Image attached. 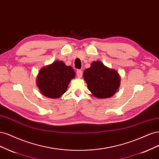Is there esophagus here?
Masks as SVG:
<instances>
[{
	"instance_id": "34e87169",
	"label": "esophagus",
	"mask_w": 159,
	"mask_h": 159,
	"mask_svg": "<svg viewBox=\"0 0 159 159\" xmlns=\"http://www.w3.org/2000/svg\"><path fill=\"white\" fill-rule=\"evenodd\" d=\"M76 75H77L79 78H81L82 75H83V71L81 70H76Z\"/></svg>"
}]
</instances>
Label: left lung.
Here are the masks:
<instances>
[{"label": "left lung", "instance_id": "left-lung-1", "mask_svg": "<svg viewBox=\"0 0 159 159\" xmlns=\"http://www.w3.org/2000/svg\"><path fill=\"white\" fill-rule=\"evenodd\" d=\"M83 77L92 94L100 99L111 97L120 85L118 72L107 67L100 61H93L90 67L84 70Z\"/></svg>", "mask_w": 159, "mask_h": 159}]
</instances>
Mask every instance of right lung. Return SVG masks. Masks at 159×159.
I'll return each mask as SVG.
<instances>
[{"label": "right lung", "mask_w": 159, "mask_h": 159, "mask_svg": "<svg viewBox=\"0 0 159 159\" xmlns=\"http://www.w3.org/2000/svg\"><path fill=\"white\" fill-rule=\"evenodd\" d=\"M75 77L72 66H66L62 61H55L39 70L36 83L43 96L55 99L65 93L71 79Z\"/></svg>", "instance_id": "obj_1"}]
</instances>
